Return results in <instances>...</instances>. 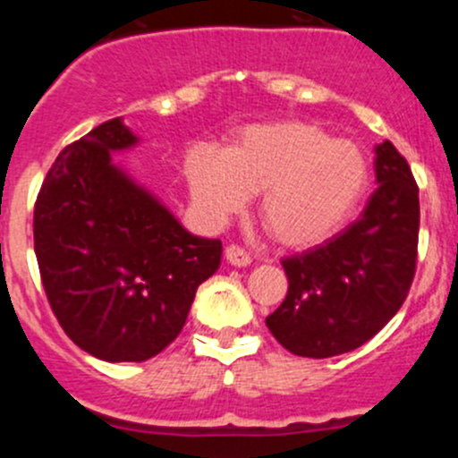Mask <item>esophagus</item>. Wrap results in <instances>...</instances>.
I'll return each instance as SVG.
<instances>
[{"label":"esophagus","instance_id":"obj_1","mask_svg":"<svg viewBox=\"0 0 458 458\" xmlns=\"http://www.w3.org/2000/svg\"><path fill=\"white\" fill-rule=\"evenodd\" d=\"M224 255H225V261L233 263V266H237V267L248 266V263L252 261V257L248 255L242 246H237V243H230V246H225Z\"/></svg>","mask_w":458,"mask_h":458}]
</instances>
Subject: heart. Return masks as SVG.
<instances>
[{
  "label": "heart",
  "instance_id": "b5f03b06",
  "mask_svg": "<svg viewBox=\"0 0 458 458\" xmlns=\"http://www.w3.org/2000/svg\"><path fill=\"white\" fill-rule=\"evenodd\" d=\"M197 208L224 221L261 192L259 219L285 248L306 250L327 242L359 206L370 182L361 146L332 140L312 122L250 126L224 157L197 150L186 164Z\"/></svg>",
  "mask_w": 458,
  "mask_h": 458
}]
</instances>
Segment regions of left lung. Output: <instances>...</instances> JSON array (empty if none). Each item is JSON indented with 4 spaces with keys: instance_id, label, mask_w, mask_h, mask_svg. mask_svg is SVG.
Segmentation results:
<instances>
[{
    "instance_id": "1",
    "label": "left lung",
    "mask_w": 458,
    "mask_h": 458,
    "mask_svg": "<svg viewBox=\"0 0 458 458\" xmlns=\"http://www.w3.org/2000/svg\"><path fill=\"white\" fill-rule=\"evenodd\" d=\"M374 152L378 188L361 216L321 246L281 261L288 294L266 326L299 357H336L370 341L399 312L412 285L419 186L390 141Z\"/></svg>"
}]
</instances>
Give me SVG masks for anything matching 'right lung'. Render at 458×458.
<instances>
[{
	"mask_svg": "<svg viewBox=\"0 0 458 458\" xmlns=\"http://www.w3.org/2000/svg\"><path fill=\"white\" fill-rule=\"evenodd\" d=\"M137 137L122 119L59 152L35 201V255L59 326L101 361H146L173 344L219 239L188 233L113 164Z\"/></svg>",
	"mask_w": 458,
	"mask_h": 458,
	"instance_id": "right-lung-1",
	"label": "right lung"
}]
</instances>
